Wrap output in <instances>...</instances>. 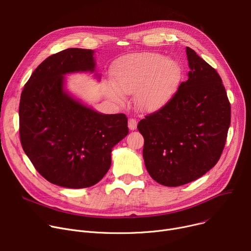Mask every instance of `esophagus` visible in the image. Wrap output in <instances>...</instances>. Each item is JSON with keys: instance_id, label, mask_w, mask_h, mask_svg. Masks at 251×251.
Wrapping results in <instances>:
<instances>
[{"instance_id": "1", "label": "esophagus", "mask_w": 251, "mask_h": 251, "mask_svg": "<svg viewBox=\"0 0 251 251\" xmlns=\"http://www.w3.org/2000/svg\"><path fill=\"white\" fill-rule=\"evenodd\" d=\"M137 120L134 119V118H130L128 120V127L130 130H135L136 127H137Z\"/></svg>"}]
</instances>
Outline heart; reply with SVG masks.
<instances>
[{
    "label": "heart",
    "instance_id": "heart-1",
    "mask_svg": "<svg viewBox=\"0 0 251 251\" xmlns=\"http://www.w3.org/2000/svg\"><path fill=\"white\" fill-rule=\"evenodd\" d=\"M181 76V68L174 58L155 52H142L121 58L114 70V86L121 94H137L138 107L146 112L162 108L170 101ZM111 88L112 99L120 95Z\"/></svg>",
    "mask_w": 251,
    "mask_h": 251
}]
</instances>
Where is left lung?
Wrapping results in <instances>:
<instances>
[{"mask_svg":"<svg viewBox=\"0 0 251 251\" xmlns=\"http://www.w3.org/2000/svg\"><path fill=\"white\" fill-rule=\"evenodd\" d=\"M190 72L160 110L138 123L143 158L155 181L178 187L196 180L218 162L227 138L231 107L218 73L190 47Z\"/></svg>","mask_w":251,"mask_h":251,"instance_id":"8db88e82","label":"left lung"}]
</instances>
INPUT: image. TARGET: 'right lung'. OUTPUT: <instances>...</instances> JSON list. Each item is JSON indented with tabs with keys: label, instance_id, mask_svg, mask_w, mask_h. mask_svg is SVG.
<instances>
[{
	"label": "right lung",
	"instance_id": "obj_1",
	"mask_svg": "<svg viewBox=\"0 0 251 251\" xmlns=\"http://www.w3.org/2000/svg\"><path fill=\"white\" fill-rule=\"evenodd\" d=\"M95 51L69 48L47 57L22 91L20 140L37 172L53 185L89 188L111 166L113 147L128 134L124 114H102L65 89V75L96 73Z\"/></svg>",
	"mask_w": 251,
	"mask_h": 251
}]
</instances>
